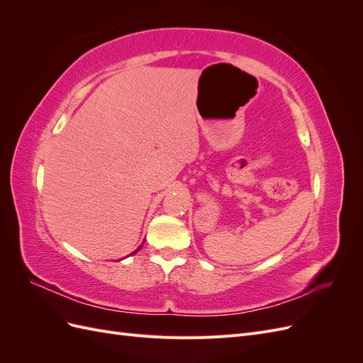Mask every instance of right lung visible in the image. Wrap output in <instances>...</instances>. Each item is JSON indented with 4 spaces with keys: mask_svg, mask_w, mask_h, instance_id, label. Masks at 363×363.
I'll return each mask as SVG.
<instances>
[{
    "mask_svg": "<svg viewBox=\"0 0 363 363\" xmlns=\"http://www.w3.org/2000/svg\"><path fill=\"white\" fill-rule=\"evenodd\" d=\"M138 250H139V248H138ZM138 250H136V251H138Z\"/></svg>",
    "mask_w": 363,
    "mask_h": 363,
    "instance_id": "add662e5",
    "label": "right lung"
}]
</instances>
